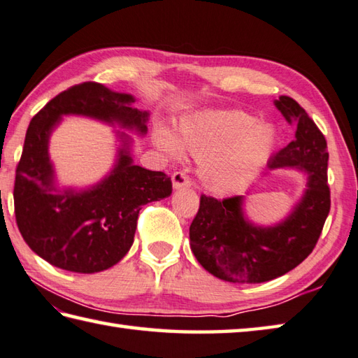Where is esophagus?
<instances>
[{"mask_svg":"<svg viewBox=\"0 0 358 358\" xmlns=\"http://www.w3.org/2000/svg\"><path fill=\"white\" fill-rule=\"evenodd\" d=\"M172 185H173V189H186L191 186V178L187 177V175L185 172H173L172 175Z\"/></svg>","mask_w":358,"mask_h":358,"instance_id":"1","label":"esophagus"}]
</instances>
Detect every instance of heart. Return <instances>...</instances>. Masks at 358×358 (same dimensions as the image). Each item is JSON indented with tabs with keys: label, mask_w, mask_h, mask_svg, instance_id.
Instances as JSON below:
<instances>
[{
	"label": "heart",
	"mask_w": 358,
	"mask_h": 358,
	"mask_svg": "<svg viewBox=\"0 0 358 358\" xmlns=\"http://www.w3.org/2000/svg\"><path fill=\"white\" fill-rule=\"evenodd\" d=\"M175 141L201 159L200 177L209 191L225 195L239 191L267 163L276 131L243 111L215 110L181 122ZM177 143L166 131L157 133L167 155H177Z\"/></svg>",
	"instance_id": "b5f03b06"
}]
</instances>
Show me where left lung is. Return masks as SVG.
<instances>
[{"instance_id": "left-lung-1", "label": "left lung", "mask_w": 358, "mask_h": 358, "mask_svg": "<svg viewBox=\"0 0 358 358\" xmlns=\"http://www.w3.org/2000/svg\"><path fill=\"white\" fill-rule=\"evenodd\" d=\"M275 105L296 133L270 158L268 169L298 167L307 173V189L290 215L268 228L245 219L242 195L223 200L201 195L189 228L191 250L203 268L228 282H267L298 267L313 251L331 211L324 135L295 99L281 96Z\"/></svg>"}]
</instances>
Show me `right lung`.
I'll use <instances>...</instances> for the list:
<instances>
[{
    "label": "right lung",
    "instance_id": "right-lung-1",
    "mask_svg": "<svg viewBox=\"0 0 358 358\" xmlns=\"http://www.w3.org/2000/svg\"><path fill=\"white\" fill-rule=\"evenodd\" d=\"M133 102L130 94L83 82L49 101L27 127L13 186L15 219L29 248L54 267L74 273L113 267L131 247L141 206L172 194L164 172L133 164L130 138L124 133L115 169L101 183L80 192H59L54 186L48 143L62 116L117 122L144 135L149 113L131 107Z\"/></svg>",
    "mask_w": 358,
    "mask_h": 358
}]
</instances>
